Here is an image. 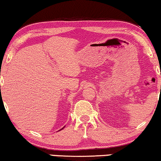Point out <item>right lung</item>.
Wrapping results in <instances>:
<instances>
[{
    "label": "right lung",
    "mask_w": 161,
    "mask_h": 161,
    "mask_svg": "<svg viewBox=\"0 0 161 161\" xmlns=\"http://www.w3.org/2000/svg\"><path fill=\"white\" fill-rule=\"evenodd\" d=\"M64 128H62L61 129H60V130H62V129H64ZM60 130H59V131H60Z\"/></svg>",
    "instance_id": "right-lung-1"
}]
</instances>
